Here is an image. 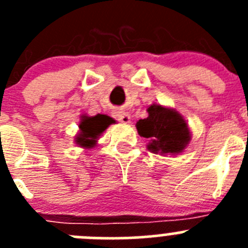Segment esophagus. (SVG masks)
<instances>
[{"mask_svg":"<svg viewBox=\"0 0 248 248\" xmlns=\"http://www.w3.org/2000/svg\"><path fill=\"white\" fill-rule=\"evenodd\" d=\"M115 118H117L120 123H125V124L126 123H130V119H131L130 114L123 110L115 111Z\"/></svg>","mask_w":248,"mask_h":248,"instance_id":"34e87169","label":"esophagus"}]
</instances>
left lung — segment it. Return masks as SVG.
I'll use <instances>...</instances> for the list:
<instances>
[{"instance_id":"1","label":"left lung","mask_w":248,"mask_h":248,"mask_svg":"<svg viewBox=\"0 0 248 248\" xmlns=\"http://www.w3.org/2000/svg\"><path fill=\"white\" fill-rule=\"evenodd\" d=\"M148 118L137 123L140 137L148 138V149L155 154L175 155L183 153L191 140L186 120L171 108L153 104Z\"/></svg>"}]
</instances>
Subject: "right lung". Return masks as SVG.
Returning <instances> with one entry per match:
<instances>
[{
  "label": "right lung",
  "mask_w": 248,
  "mask_h": 248,
  "mask_svg": "<svg viewBox=\"0 0 248 248\" xmlns=\"http://www.w3.org/2000/svg\"><path fill=\"white\" fill-rule=\"evenodd\" d=\"M113 123V118L104 114H97L94 117L82 115V120L79 123V134L77 135L74 141L85 149L93 148L97 144L98 138Z\"/></svg>",
  "instance_id": "add662e5"
}]
</instances>
